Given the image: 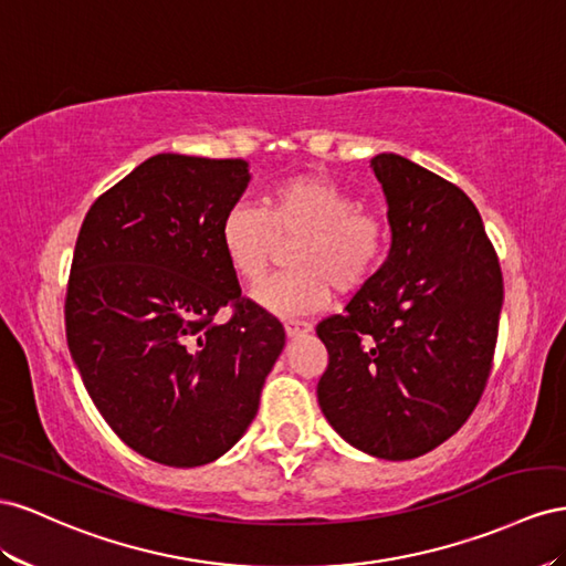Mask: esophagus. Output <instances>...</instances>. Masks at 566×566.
Here are the masks:
<instances>
[{"mask_svg":"<svg viewBox=\"0 0 566 566\" xmlns=\"http://www.w3.org/2000/svg\"><path fill=\"white\" fill-rule=\"evenodd\" d=\"M284 332L289 338H296V336H305L308 332H313L311 322H296V319H286L284 322Z\"/></svg>","mask_w":566,"mask_h":566,"instance_id":"esophagus-1","label":"esophagus"}]
</instances>
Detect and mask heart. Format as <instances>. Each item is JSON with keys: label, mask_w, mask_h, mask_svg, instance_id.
I'll return each mask as SVG.
<instances>
[{"label": "heart", "mask_w": 566, "mask_h": 566, "mask_svg": "<svg viewBox=\"0 0 566 566\" xmlns=\"http://www.w3.org/2000/svg\"><path fill=\"white\" fill-rule=\"evenodd\" d=\"M224 258L247 286H261L286 244L292 270L255 294L263 308L305 315L327 308L334 292L353 296L377 277L391 247V220L363 206L327 175L301 172L272 187L265 206L234 203L220 222Z\"/></svg>", "instance_id": "obj_1"}]
</instances>
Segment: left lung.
Listing matches in <instances>:
<instances>
[{"mask_svg":"<svg viewBox=\"0 0 566 566\" xmlns=\"http://www.w3.org/2000/svg\"><path fill=\"white\" fill-rule=\"evenodd\" d=\"M391 253L344 315L315 327L329 363L319 408L350 446L412 460L453 436L493 367L503 272L476 206L398 154L373 158Z\"/></svg>","mask_w":566,"mask_h":566,"instance_id":"obj_1","label":"left lung"}]
</instances>
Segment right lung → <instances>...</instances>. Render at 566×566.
<instances>
[{"label": "right lung", "mask_w": 566, "mask_h": 566, "mask_svg": "<svg viewBox=\"0 0 566 566\" xmlns=\"http://www.w3.org/2000/svg\"><path fill=\"white\" fill-rule=\"evenodd\" d=\"M249 177L241 158L151 156L92 203L75 241L71 355L118 439L160 464L228 453L284 348L282 322L241 296L220 244Z\"/></svg>", "instance_id": "obj_1"}]
</instances>
